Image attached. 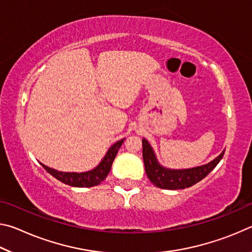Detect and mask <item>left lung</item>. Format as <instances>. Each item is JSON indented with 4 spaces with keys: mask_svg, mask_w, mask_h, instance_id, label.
I'll return each mask as SVG.
<instances>
[{
    "mask_svg": "<svg viewBox=\"0 0 252 252\" xmlns=\"http://www.w3.org/2000/svg\"><path fill=\"white\" fill-rule=\"evenodd\" d=\"M142 147L144 168H146V173L149 180L156 187L168 190L186 189V188H189L201 181L216 168V165L219 163L224 155V151H222L215 160L207 164L200 165V167L174 170L162 167L158 162L155 151L151 148L150 143L148 142V140L142 139Z\"/></svg>",
    "mask_w": 252,
    "mask_h": 252,
    "instance_id": "1",
    "label": "left lung"
}]
</instances>
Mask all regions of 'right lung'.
Returning <instances> with one entry per match:
<instances>
[{
  "label": "right lung",
  "mask_w": 252,
  "mask_h": 252,
  "mask_svg": "<svg viewBox=\"0 0 252 252\" xmlns=\"http://www.w3.org/2000/svg\"><path fill=\"white\" fill-rule=\"evenodd\" d=\"M125 139L120 140V141H117L113 146H111L110 149L106 152L103 159L99 163L97 167H95L93 170L87 172H62L58 171V170H54L52 168H49L41 163L42 167H43L46 171H48L51 176H53L55 179H58L59 181H61L65 185H69L71 187H78V188H89V187H94L100 185V183L104 180L108 176L111 167H112L113 160L116 158L119 149L122 146Z\"/></svg>",
  "instance_id": "1"
}]
</instances>
